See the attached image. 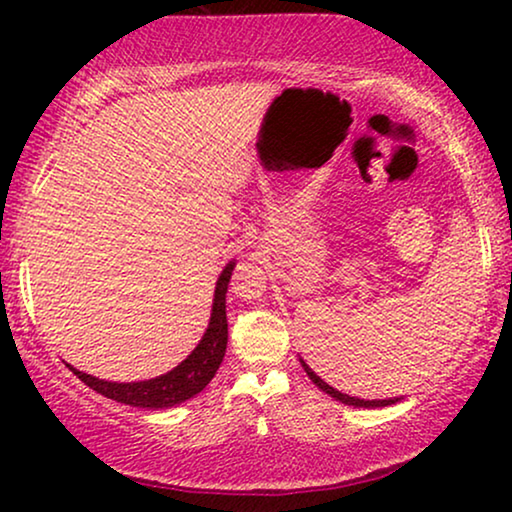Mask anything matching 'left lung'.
<instances>
[{"instance_id": "1", "label": "left lung", "mask_w": 512, "mask_h": 512, "mask_svg": "<svg viewBox=\"0 0 512 512\" xmlns=\"http://www.w3.org/2000/svg\"><path fill=\"white\" fill-rule=\"evenodd\" d=\"M300 366L305 368V373H307V377H310V380L317 384V387L324 391V394H328L331 398H335V401H340V403H345V405H354V408H387V405H394V403H398L401 401V398H380V401H366V398H356V396H347V394H342V391H338V389H333L331 384L328 382H324L321 380V377L314 373V370L307 366V363L300 359Z\"/></svg>"}]
</instances>
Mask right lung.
Returning <instances> with one entry per match:
<instances>
[{"label":"right lung","mask_w":512,"mask_h":512,"mask_svg":"<svg viewBox=\"0 0 512 512\" xmlns=\"http://www.w3.org/2000/svg\"><path fill=\"white\" fill-rule=\"evenodd\" d=\"M235 270V261H230L223 272L216 279L214 289V303H212V317H209V326L198 347L179 363L177 368H172L170 373L153 377V380L144 382H107L100 377H93L88 373H81L74 366L72 373L79 377L81 382H86L90 389L97 394L111 398L116 403L132 405V408H146V410H158V408H172L200 394L202 389L212 382V377L219 370L223 354H226L228 345V319H226V293L230 275Z\"/></svg>","instance_id":"right-lung-1"}]
</instances>
